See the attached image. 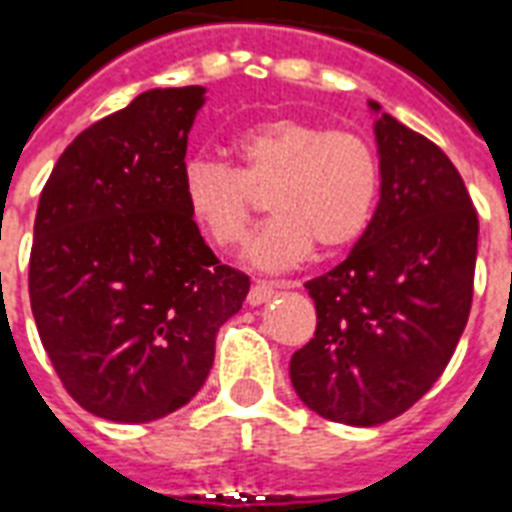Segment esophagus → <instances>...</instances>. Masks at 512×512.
Wrapping results in <instances>:
<instances>
[{
  "label": "esophagus",
  "instance_id": "obj_1",
  "mask_svg": "<svg viewBox=\"0 0 512 512\" xmlns=\"http://www.w3.org/2000/svg\"><path fill=\"white\" fill-rule=\"evenodd\" d=\"M279 287H282V285H274V282H255V285L249 287V295H246V301H249L252 306L266 304V301H271V298H274Z\"/></svg>",
  "mask_w": 512,
  "mask_h": 512
}]
</instances>
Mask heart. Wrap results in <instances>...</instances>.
<instances>
[{"label": "heart", "mask_w": 512, "mask_h": 512, "mask_svg": "<svg viewBox=\"0 0 512 512\" xmlns=\"http://www.w3.org/2000/svg\"><path fill=\"white\" fill-rule=\"evenodd\" d=\"M236 168L192 157L181 170L189 217L217 249L249 238L260 195L274 217L249 246L252 266L285 271L304 263L314 244L344 252L366 236L380 203V157L352 130H328L301 116L249 124L230 140Z\"/></svg>", "instance_id": "b5f03b06"}]
</instances>
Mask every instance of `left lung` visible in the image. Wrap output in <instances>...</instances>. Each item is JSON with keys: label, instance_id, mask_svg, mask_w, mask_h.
<instances>
[{"label": "left lung", "instance_id": "8db88e82", "mask_svg": "<svg viewBox=\"0 0 512 512\" xmlns=\"http://www.w3.org/2000/svg\"><path fill=\"white\" fill-rule=\"evenodd\" d=\"M374 132L372 225L347 260L306 282L317 328L290 358L298 399L347 426L399 418L439 380L467 325L478 257V211L448 154L391 113Z\"/></svg>", "mask_w": 512, "mask_h": 512}]
</instances>
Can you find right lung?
I'll use <instances>...</instances> for the list:
<instances>
[{
  "label": "right lung",
  "mask_w": 512,
  "mask_h": 512,
  "mask_svg": "<svg viewBox=\"0 0 512 512\" xmlns=\"http://www.w3.org/2000/svg\"><path fill=\"white\" fill-rule=\"evenodd\" d=\"M200 105V86L138 94L62 151L40 195L34 323L64 391L97 418L149 423L184 407L249 293L181 195Z\"/></svg>",
  "instance_id": "1"
}]
</instances>
